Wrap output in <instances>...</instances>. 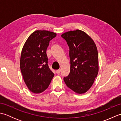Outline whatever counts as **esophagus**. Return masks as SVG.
I'll return each mask as SVG.
<instances>
[{"instance_id": "obj_1", "label": "esophagus", "mask_w": 121, "mask_h": 121, "mask_svg": "<svg viewBox=\"0 0 121 121\" xmlns=\"http://www.w3.org/2000/svg\"><path fill=\"white\" fill-rule=\"evenodd\" d=\"M60 72H61V69H59V70H57L56 71V74H59L60 73Z\"/></svg>"}]
</instances>
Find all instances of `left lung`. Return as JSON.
<instances>
[{"mask_svg":"<svg viewBox=\"0 0 121 121\" xmlns=\"http://www.w3.org/2000/svg\"><path fill=\"white\" fill-rule=\"evenodd\" d=\"M61 36L70 49L71 64L70 74L64 77V81L76 93L84 94L91 87L98 73L96 45L91 37L79 30L65 33Z\"/></svg>","mask_w":121,"mask_h":121,"instance_id":"left-lung-1","label":"left lung"}]
</instances>
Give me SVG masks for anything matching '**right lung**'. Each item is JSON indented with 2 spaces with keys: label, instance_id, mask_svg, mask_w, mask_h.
<instances>
[{
  "label": "right lung",
  "instance_id": "obj_1",
  "mask_svg": "<svg viewBox=\"0 0 121 121\" xmlns=\"http://www.w3.org/2000/svg\"><path fill=\"white\" fill-rule=\"evenodd\" d=\"M56 35L48 30H36L22 48L20 69L25 84L33 93L45 91L55 75L49 68L46 50L49 42Z\"/></svg>",
  "mask_w": 121,
  "mask_h": 121
}]
</instances>
